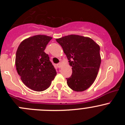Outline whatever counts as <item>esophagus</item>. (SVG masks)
I'll list each match as a JSON object with an SVG mask.
<instances>
[{"instance_id":"34e87169","label":"esophagus","mask_w":125,"mask_h":125,"mask_svg":"<svg viewBox=\"0 0 125 125\" xmlns=\"http://www.w3.org/2000/svg\"><path fill=\"white\" fill-rule=\"evenodd\" d=\"M57 66H58V67H59V68L61 67V66H62V63H61V62H59V63L57 64Z\"/></svg>"}]
</instances>
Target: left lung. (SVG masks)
<instances>
[{
  "label": "left lung",
  "instance_id": "8db88e82",
  "mask_svg": "<svg viewBox=\"0 0 125 125\" xmlns=\"http://www.w3.org/2000/svg\"><path fill=\"white\" fill-rule=\"evenodd\" d=\"M56 41L72 66V75L66 78L68 86L75 91L86 90L96 79L101 63L99 45L89 37L74 34L57 39Z\"/></svg>",
  "mask_w": 125,
  "mask_h": 125
}]
</instances>
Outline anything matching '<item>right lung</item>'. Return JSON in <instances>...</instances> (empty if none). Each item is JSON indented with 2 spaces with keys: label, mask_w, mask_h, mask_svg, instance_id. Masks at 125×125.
I'll list each match as a JSON object with an SVG mask.
<instances>
[{
  "label": "right lung",
  "mask_w": 125,
  "mask_h": 125,
  "mask_svg": "<svg viewBox=\"0 0 125 125\" xmlns=\"http://www.w3.org/2000/svg\"><path fill=\"white\" fill-rule=\"evenodd\" d=\"M52 37L36 35L23 40L16 54V66L23 83L31 89L43 91L50 87L56 70L44 52Z\"/></svg>",
  "instance_id": "add662e5"
}]
</instances>
